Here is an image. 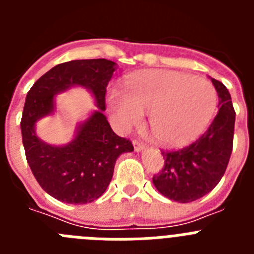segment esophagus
I'll use <instances>...</instances> for the list:
<instances>
[{
	"label": "esophagus",
	"mask_w": 254,
	"mask_h": 254,
	"mask_svg": "<svg viewBox=\"0 0 254 254\" xmlns=\"http://www.w3.org/2000/svg\"><path fill=\"white\" fill-rule=\"evenodd\" d=\"M133 147L136 151H141L143 149V143L138 140H133Z\"/></svg>",
	"instance_id": "34e87169"
}]
</instances>
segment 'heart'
Masks as SVG:
<instances>
[{"label":"heart","instance_id":"obj_1","mask_svg":"<svg viewBox=\"0 0 254 254\" xmlns=\"http://www.w3.org/2000/svg\"><path fill=\"white\" fill-rule=\"evenodd\" d=\"M108 103L121 129L140 125L149 113L150 131L165 147L187 145L207 127L217 107L214 85L188 73L151 69L127 81V93L112 90Z\"/></svg>","mask_w":254,"mask_h":254}]
</instances>
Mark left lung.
<instances>
[{
	"label": "left lung",
	"mask_w": 254,
	"mask_h": 254,
	"mask_svg": "<svg viewBox=\"0 0 254 254\" xmlns=\"http://www.w3.org/2000/svg\"><path fill=\"white\" fill-rule=\"evenodd\" d=\"M219 95V112L205 133L179 150L164 151V167L152 177L163 196L181 203L201 198L223 178L233 151L235 111L225 85L211 78Z\"/></svg>",
	"instance_id": "1"
}]
</instances>
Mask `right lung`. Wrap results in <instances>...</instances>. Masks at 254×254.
<instances>
[{"instance_id": "right-lung-1", "label": "right lung", "mask_w": 254, "mask_h": 254, "mask_svg": "<svg viewBox=\"0 0 254 254\" xmlns=\"http://www.w3.org/2000/svg\"><path fill=\"white\" fill-rule=\"evenodd\" d=\"M114 66L105 58L69 61L49 69L28 91L20 122L26 160L40 187L58 201L84 205L99 198L111 183L117 158L133 151L131 141L114 133L103 114ZM75 84L87 87L100 109L82 125L72 143L47 145L36 137L35 122L53 110L56 93Z\"/></svg>"}]
</instances>
